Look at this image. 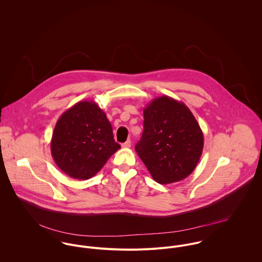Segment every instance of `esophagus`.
Instances as JSON below:
<instances>
[{"mask_svg": "<svg viewBox=\"0 0 262 262\" xmlns=\"http://www.w3.org/2000/svg\"><path fill=\"white\" fill-rule=\"evenodd\" d=\"M122 147H123V148H130V147H131V141H130V140H127L125 143L122 144Z\"/></svg>", "mask_w": 262, "mask_h": 262, "instance_id": "1", "label": "esophagus"}]
</instances>
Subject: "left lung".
<instances>
[{
	"label": "left lung",
	"mask_w": 262,
	"mask_h": 262,
	"mask_svg": "<svg viewBox=\"0 0 262 262\" xmlns=\"http://www.w3.org/2000/svg\"><path fill=\"white\" fill-rule=\"evenodd\" d=\"M144 130L135 150L153 180L167 185L185 180L195 168L204 147L203 131L187 106L168 96L143 109Z\"/></svg>",
	"instance_id": "8db88e82"
}]
</instances>
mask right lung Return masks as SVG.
I'll use <instances>...</instances> for the list:
<instances>
[{"label": "right lung", "mask_w": 262, "mask_h": 262, "mask_svg": "<svg viewBox=\"0 0 262 262\" xmlns=\"http://www.w3.org/2000/svg\"><path fill=\"white\" fill-rule=\"evenodd\" d=\"M120 147L106 114L94 101H80L63 113L50 142L56 165L79 181L97 174Z\"/></svg>", "instance_id": "1"}]
</instances>
